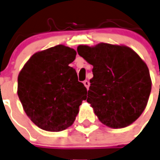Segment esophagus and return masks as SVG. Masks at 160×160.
Segmentation results:
<instances>
[{
  "mask_svg": "<svg viewBox=\"0 0 160 160\" xmlns=\"http://www.w3.org/2000/svg\"><path fill=\"white\" fill-rule=\"evenodd\" d=\"M84 86L86 87L87 89H89V81H88V80H84Z\"/></svg>",
  "mask_w": 160,
  "mask_h": 160,
  "instance_id": "1",
  "label": "esophagus"
}]
</instances>
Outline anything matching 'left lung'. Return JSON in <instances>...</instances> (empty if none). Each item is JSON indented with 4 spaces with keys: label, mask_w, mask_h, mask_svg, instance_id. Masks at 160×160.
Instances as JSON below:
<instances>
[{
    "label": "left lung",
    "mask_w": 160,
    "mask_h": 160,
    "mask_svg": "<svg viewBox=\"0 0 160 160\" xmlns=\"http://www.w3.org/2000/svg\"><path fill=\"white\" fill-rule=\"evenodd\" d=\"M77 52L93 67L87 102L99 121L112 128L134 122L145 110L151 91L146 64L126 46L80 45Z\"/></svg>",
    "instance_id": "1"
}]
</instances>
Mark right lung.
Segmentation results:
<instances>
[{
	"label": "right lung",
	"instance_id": "1",
	"mask_svg": "<svg viewBox=\"0 0 160 160\" xmlns=\"http://www.w3.org/2000/svg\"><path fill=\"white\" fill-rule=\"evenodd\" d=\"M74 49L58 45L33 54L18 76V96L35 125L48 132H61L73 124L87 89L69 67Z\"/></svg>",
	"mask_w": 160,
	"mask_h": 160
}]
</instances>
